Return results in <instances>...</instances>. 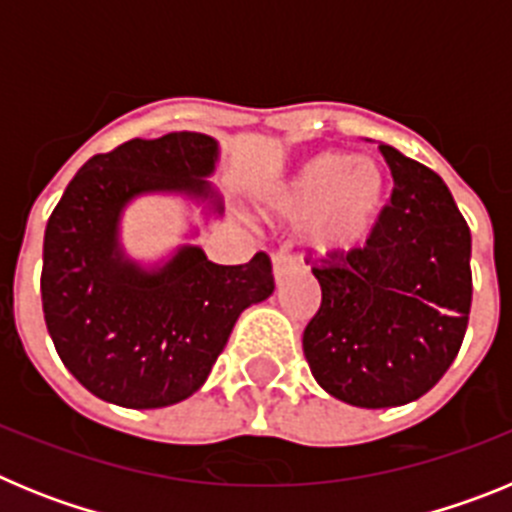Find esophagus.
<instances>
[{
    "instance_id": "esophagus-1",
    "label": "esophagus",
    "mask_w": 512,
    "mask_h": 512,
    "mask_svg": "<svg viewBox=\"0 0 512 512\" xmlns=\"http://www.w3.org/2000/svg\"><path fill=\"white\" fill-rule=\"evenodd\" d=\"M292 269H297V259L292 256V253H287V251L274 253V277L282 279L284 274H289Z\"/></svg>"
}]
</instances>
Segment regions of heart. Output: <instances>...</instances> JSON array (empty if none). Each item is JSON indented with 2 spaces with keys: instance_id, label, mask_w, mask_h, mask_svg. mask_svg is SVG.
Wrapping results in <instances>:
<instances>
[{
  "instance_id": "1",
  "label": "heart",
  "mask_w": 512,
  "mask_h": 512,
  "mask_svg": "<svg viewBox=\"0 0 512 512\" xmlns=\"http://www.w3.org/2000/svg\"><path fill=\"white\" fill-rule=\"evenodd\" d=\"M387 200L390 182L377 161L323 151L271 187L266 207L287 223L307 225L315 251L343 256L372 241Z\"/></svg>"
}]
</instances>
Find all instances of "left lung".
Returning <instances> with one entry per match:
<instances>
[{
	"label": "left lung",
	"mask_w": 512,
	"mask_h": 512,
	"mask_svg": "<svg viewBox=\"0 0 512 512\" xmlns=\"http://www.w3.org/2000/svg\"><path fill=\"white\" fill-rule=\"evenodd\" d=\"M395 187L372 241L320 256L318 312L302 333L312 377L356 408H395L436 387L472 307V233L441 176L379 146Z\"/></svg>",
	"instance_id": "8db88e82"
}]
</instances>
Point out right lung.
I'll return each instance as SVG.
<instances>
[{
	"label": "right lung",
	"instance_id": "obj_1",
	"mask_svg": "<svg viewBox=\"0 0 512 512\" xmlns=\"http://www.w3.org/2000/svg\"><path fill=\"white\" fill-rule=\"evenodd\" d=\"M217 143L205 133L133 138L81 166L48 217L40 297L63 366L99 400L166 408L205 384L235 320L274 292L271 259L220 266L187 246L158 271L117 251L135 194H210Z\"/></svg>",
	"mask_w": 512,
	"mask_h": 512
}]
</instances>
